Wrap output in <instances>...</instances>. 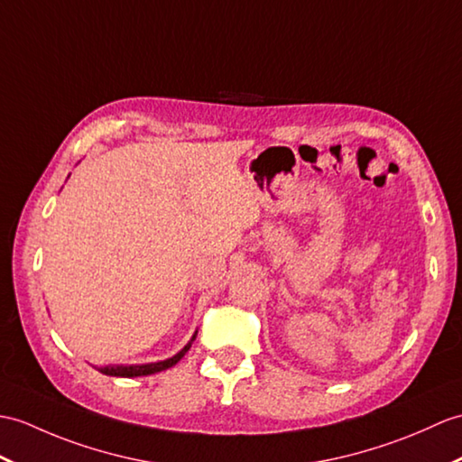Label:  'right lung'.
Masks as SVG:
<instances>
[{
  "label": "right lung",
  "instance_id": "1",
  "mask_svg": "<svg viewBox=\"0 0 462 462\" xmlns=\"http://www.w3.org/2000/svg\"><path fill=\"white\" fill-rule=\"evenodd\" d=\"M190 348V342L189 345L182 348L179 354H175L173 358L163 360V362H155V364H143V366H106L100 368L102 374L106 376H117V378H135V376H149V374H155L161 370H167L171 366H175V364L185 356V352Z\"/></svg>",
  "mask_w": 462,
  "mask_h": 462
}]
</instances>
